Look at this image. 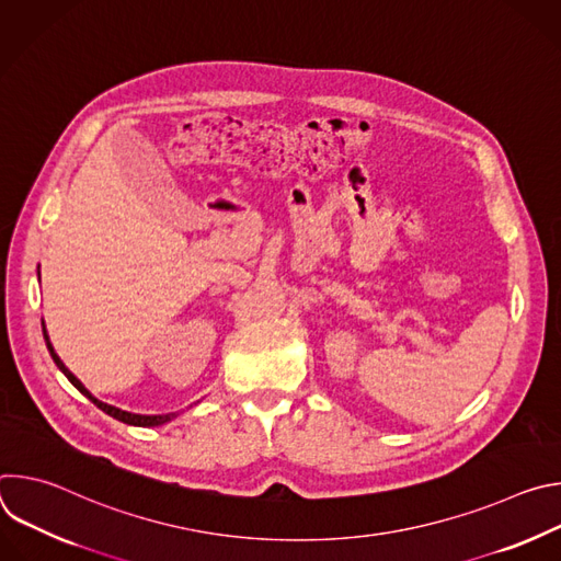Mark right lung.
Segmentation results:
<instances>
[{
	"mask_svg": "<svg viewBox=\"0 0 561 561\" xmlns=\"http://www.w3.org/2000/svg\"><path fill=\"white\" fill-rule=\"evenodd\" d=\"M44 340H46V346H48V353H50V357H53V362L57 364V368L68 377V381L82 392V394H87L91 402L98 407V409H102L106 415H111V417H115V420H119V422H124V424H130V426H162V424H169L171 420H175L178 417V413H169V415H135V413H128V411H122V409H115V407H111V404H104V402H100L98 397H93L89 390H87V386L79 381L66 366H64V362L59 359V355L55 353V348H53V344H50V340H48V333H46V327H44Z\"/></svg>",
	"mask_w": 561,
	"mask_h": 561,
	"instance_id": "right-lung-1",
	"label": "right lung"
}]
</instances>
